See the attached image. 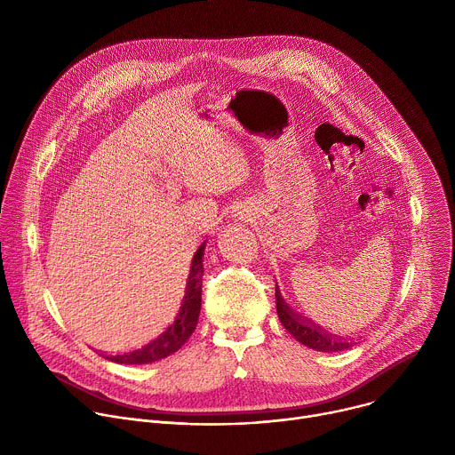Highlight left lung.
<instances>
[{"instance_id": "left-lung-1", "label": "left lung", "mask_w": 455, "mask_h": 455, "mask_svg": "<svg viewBox=\"0 0 455 455\" xmlns=\"http://www.w3.org/2000/svg\"><path fill=\"white\" fill-rule=\"evenodd\" d=\"M275 304H277V315L279 320L284 326V330L300 344L307 346L309 349L315 351H322V353H335V351H344L353 347L355 342H349L346 339H340L337 335H330L328 331H323L318 323H315L313 320H309L307 316L297 313L295 309H291L281 291L279 286L275 288Z\"/></svg>"}]
</instances>
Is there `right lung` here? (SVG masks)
<instances>
[{"mask_svg":"<svg viewBox=\"0 0 455 455\" xmlns=\"http://www.w3.org/2000/svg\"><path fill=\"white\" fill-rule=\"evenodd\" d=\"M207 241L200 244L192 257V265L185 286L183 300L172 316V320L167 326L148 344L142 347H137L129 353L106 356L111 362L116 363H127V365H142L151 363L162 358H167L169 355L176 353L196 330L200 309H202V277H204V251H205Z\"/></svg>","mask_w":455,"mask_h":455,"instance_id":"1","label":"right lung"}]
</instances>
